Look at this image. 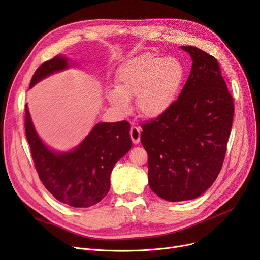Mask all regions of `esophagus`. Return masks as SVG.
Masks as SVG:
<instances>
[{
    "label": "esophagus",
    "instance_id": "esophagus-1",
    "mask_svg": "<svg viewBox=\"0 0 260 260\" xmlns=\"http://www.w3.org/2000/svg\"><path fill=\"white\" fill-rule=\"evenodd\" d=\"M140 133H141L140 127L136 126V125H132L129 134H131V139H132L133 143L138 144L140 142Z\"/></svg>",
    "mask_w": 260,
    "mask_h": 260
}]
</instances>
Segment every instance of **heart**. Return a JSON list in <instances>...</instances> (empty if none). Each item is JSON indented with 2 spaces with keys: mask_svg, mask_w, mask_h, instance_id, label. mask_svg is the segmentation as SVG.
Instances as JSON below:
<instances>
[{
  "mask_svg": "<svg viewBox=\"0 0 260 260\" xmlns=\"http://www.w3.org/2000/svg\"><path fill=\"white\" fill-rule=\"evenodd\" d=\"M185 78L183 64L173 57L145 52L128 59L118 68L117 86L107 90L106 97L116 111L126 115L131 99L147 119H157L173 106Z\"/></svg>",
  "mask_w": 260,
  "mask_h": 260,
  "instance_id": "b5f03b06",
  "label": "heart"
}]
</instances>
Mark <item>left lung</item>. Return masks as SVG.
I'll use <instances>...</instances> for the list:
<instances>
[{
	"label": "left lung",
	"instance_id": "left-lung-1",
	"mask_svg": "<svg viewBox=\"0 0 260 260\" xmlns=\"http://www.w3.org/2000/svg\"><path fill=\"white\" fill-rule=\"evenodd\" d=\"M193 60L178 100L165 115L142 124L148 154V184L160 198L195 199L216 180L233 122V98L217 60L194 46H181Z\"/></svg>",
	"mask_w": 260,
	"mask_h": 260
}]
</instances>
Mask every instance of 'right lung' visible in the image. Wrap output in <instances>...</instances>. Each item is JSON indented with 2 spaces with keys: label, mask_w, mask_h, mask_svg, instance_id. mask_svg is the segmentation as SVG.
I'll return each mask as SVG.
<instances>
[{
  "label": "right lung",
  "mask_w": 260,
  "mask_h": 260,
  "mask_svg": "<svg viewBox=\"0 0 260 260\" xmlns=\"http://www.w3.org/2000/svg\"><path fill=\"white\" fill-rule=\"evenodd\" d=\"M71 65L75 63L62 54L44 62L34 74L29 88ZM129 128L125 120L100 122L72 151H54L40 138L25 105L26 138L40 180L54 198L74 208L94 206L107 195L115 165L132 147Z\"/></svg>",
  "instance_id": "add662e5"
}]
</instances>
